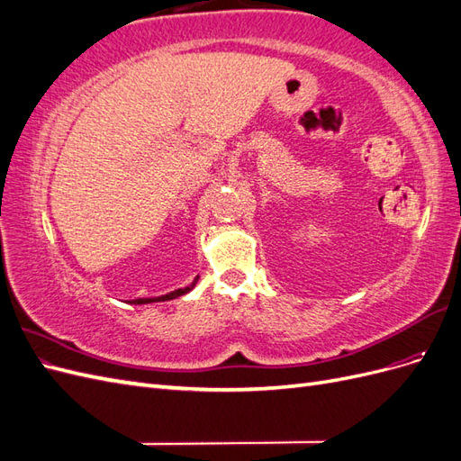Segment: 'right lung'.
Masks as SVG:
<instances>
[{"mask_svg":"<svg viewBox=\"0 0 461 461\" xmlns=\"http://www.w3.org/2000/svg\"><path fill=\"white\" fill-rule=\"evenodd\" d=\"M196 283H198V276H196V281H194L190 286L173 290V292H169V294H163V296H158V298H136V300H132V303H153V302H167V300H173V298H178V296L186 294V292H190L194 286H196Z\"/></svg>","mask_w":461,"mask_h":461,"instance_id":"obj_1","label":"right lung"}]
</instances>
